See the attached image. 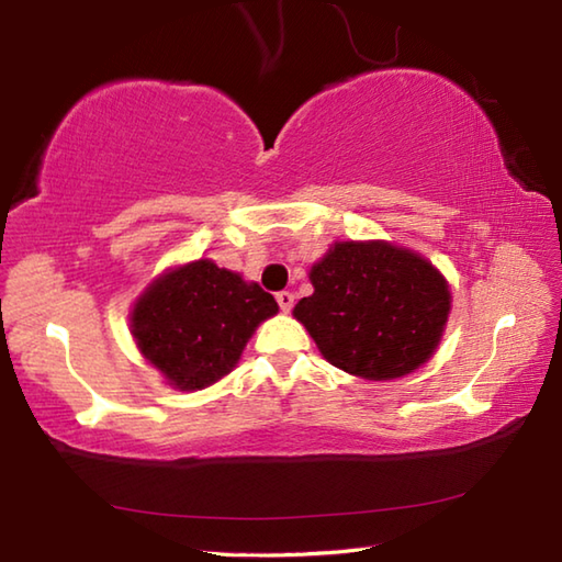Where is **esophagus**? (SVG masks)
<instances>
[{"label":"esophagus","mask_w":562,"mask_h":562,"mask_svg":"<svg viewBox=\"0 0 562 562\" xmlns=\"http://www.w3.org/2000/svg\"><path fill=\"white\" fill-rule=\"evenodd\" d=\"M277 303H279V308H281L283 313H289V311L293 308V293H291V291L277 293Z\"/></svg>","instance_id":"obj_1"}]
</instances>
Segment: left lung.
I'll list each match as a JSON object with an SVG mask.
<instances>
[{
	"mask_svg": "<svg viewBox=\"0 0 562 562\" xmlns=\"http://www.w3.org/2000/svg\"><path fill=\"white\" fill-rule=\"evenodd\" d=\"M308 279L313 295L295 303L293 317L327 362L352 376L389 381L416 372L446 333L450 283L408 247L335 241Z\"/></svg>",
	"mask_w": 562,
	"mask_h": 562,
	"instance_id": "1",
	"label": "left lung"
}]
</instances>
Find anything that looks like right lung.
<instances>
[{"label":"right lung","instance_id":"right-lung-1","mask_svg":"<svg viewBox=\"0 0 562 562\" xmlns=\"http://www.w3.org/2000/svg\"><path fill=\"white\" fill-rule=\"evenodd\" d=\"M279 313L259 283L195 259L164 273L134 301L130 327L142 357L168 386L200 391L237 367L249 337Z\"/></svg>","mask_w":562,"mask_h":562}]
</instances>
